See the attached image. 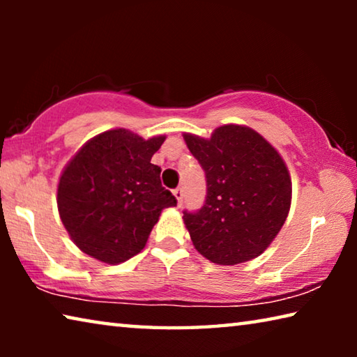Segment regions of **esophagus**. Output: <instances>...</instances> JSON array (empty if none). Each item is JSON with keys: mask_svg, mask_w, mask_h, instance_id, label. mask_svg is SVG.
Listing matches in <instances>:
<instances>
[{"mask_svg": "<svg viewBox=\"0 0 357 357\" xmlns=\"http://www.w3.org/2000/svg\"><path fill=\"white\" fill-rule=\"evenodd\" d=\"M173 195L176 197V200H178V203H179V204L183 203V198H184V190H183V187H176V189L173 190Z\"/></svg>", "mask_w": 357, "mask_h": 357, "instance_id": "obj_1", "label": "esophagus"}]
</instances>
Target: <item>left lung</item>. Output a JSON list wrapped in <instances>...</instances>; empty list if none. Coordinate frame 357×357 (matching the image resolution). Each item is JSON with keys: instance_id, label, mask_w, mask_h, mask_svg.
<instances>
[{"instance_id": "obj_1", "label": "left lung", "mask_w": 357, "mask_h": 357, "mask_svg": "<svg viewBox=\"0 0 357 357\" xmlns=\"http://www.w3.org/2000/svg\"><path fill=\"white\" fill-rule=\"evenodd\" d=\"M206 174V200L184 223L195 249L215 264L263 253L287 220L291 179L280 154L250 128L227 124L211 138L184 134Z\"/></svg>"}]
</instances>
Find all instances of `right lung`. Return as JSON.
I'll return each mask as SVG.
<instances>
[{
    "instance_id": "obj_1",
    "label": "right lung",
    "mask_w": 357,
    "mask_h": 357,
    "mask_svg": "<svg viewBox=\"0 0 357 357\" xmlns=\"http://www.w3.org/2000/svg\"><path fill=\"white\" fill-rule=\"evenodd\" d=\"M165 137L126 129L89 140L66 165L58 184V211L70 239L86 255L118 264L143 250L162 209L176 198L162 187L151 164Z\"/></svg>"
}]
</instances>
